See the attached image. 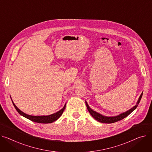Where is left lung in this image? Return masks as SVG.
Segmentation results:
<instances>
[{"label":"left lung","instance_id":"8db88e82","mask_svg":"<svg viewBox=\"0 0 152 152\" xmlns=\"http://www.w3.org/2000/svg\"><path fill=\"white\" fill-rule=\"evenodd\" d=\"M142 94H143V92H142V94H140V96L139 98V100L137 101V104L135 106H134L132 108H131L129 110H128L125 112H124V113H121V114H120L117 116H115V117H105V116H104V115H101L99 113H97V112L94 111L93 110H92L90 107H89L86 101L85 102V103H86V107H87L88 110L89 111V112H90V113L92 117L96 120L99 121L101 123H115V122L118 121L124 118L125 117H126L127 116H128L131 112H132L134 110L137 108V107L139 103L140 102V101L141 98H142Z\"/></svg>","mask_w":152,"mask_h":152}]
</instances>
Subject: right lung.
Returning a JSON list of instances; mask_svg holds the SVG:
<instances>
[{"label":"right lung","mask_w":152,"mask_h":152,"mask_svg":"<svg viewBox=\"0 0 152 152\" xmlns=\"http://www.w3.org/2000/svg\"><path fill=\"white\" fill-rule=\"evenodd\" d=\"M12 101V103L15 107V108L16 109V110H17V112H18L21 115L23 116L24 117L28 118L34 122H35V123H53V121H55L56 120H57L61 116V115L62 114V113H63L65 108H66V105H64V106L63 107V108H62L61 110H60L59 111L53 113V114H51V115H47V116H32V115H28L26 114L24 112H23L22 111H21L16 106V105L14 104V102Z\"/></svg>","instance_id":"right-lung-1"}]
</instances>
